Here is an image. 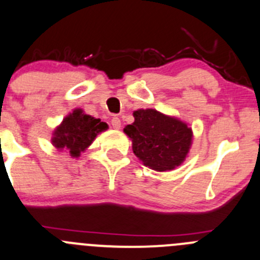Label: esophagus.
<instances>
[{
	"mask_svg": "<svg viewBox=\"0 0 260 260\" xmlns=\"http://www.w3.org/2000/svg\"><path fill=\"white\" fill-rule=\"evenodd\" d=\"M111 123H112V127L116 128V130L121 128V120L118 117H113L112 120H111Z\"/></svg>",
	"mask_w": 260,
	"mask_h": 260,
	"instance_id": "34e87169",
	"label": "esophagus"
}]
</instances>
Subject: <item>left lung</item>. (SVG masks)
<instances>
[{"label":"left lung","mask_w":260,"mask_h":260,"mask_svg":"<svg viewBox=\"0 0 260 260\" xmlns=\"http://www.w3.org/2000/svg\"><path fill=\"white\" fill-rule=\"evenodd\" d=\"M134 122L123 133L143 165L158 172L172 171L186 159L192 144V130L186 122L154 108L137 110Z\"/></svg>","instance_id":"1"}]
</instances>
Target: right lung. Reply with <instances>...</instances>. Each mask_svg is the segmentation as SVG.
<instances>
[{"instance_id": "1", "label": "right lung", "mask_w": 260, "mask_h": 260, "mask_svg": "<svg viewBox=\"0 0 260 260\" xmlns=\"http://www.w3.org/2000/svg\"><path fill=\"white\" fill-rule=\"evenodd\" d=\"M107 128L108 125L101 118L86 115L81 108H75L54 128L51 140L60 152H66L71 157L78 158L94 142L97 135Z\"/></svg>"}]
</instances>
